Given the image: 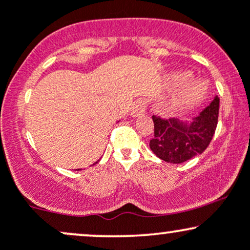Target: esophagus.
<instances>
[{"label":"esophagus","instance_id":"esophagus-1","mask_svg":"<svg viewBox=\"0 0 250 250\" xmlns=\"http://www.w3.org/2000/svg\"><path fill=\"white\" fill-rule=\"evenodd\" d=\"M146 109H147V102H146L145 100H137V101L133 104V107H131L130 115L133 117L142 115L146 111Z\"/></svg>","mask_w":250,"mask_h":250}]
</instances>
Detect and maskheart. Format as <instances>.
<instances>
[{
  "instance_id": "b5f03b06",
  "label": "heart",
  "mask_w": 250,
  "mask_h": 250,
  "mask_svg": "<svg viewBox=\"0 0 250 250\" xmlns=\"http://www.w3.org/2000/svg\"><path fill=\"white\" fill-rule=\"evenodd\" d=\"M183 77H185V75H177L176 76V79L177 80H182ZM196 90H195L194 88H190V87H187V88H185V89H182V90L180 91L179 93V95H177V97H176V102L179 103V102H182V103H185V102H190L191 100H194L195 97H196Z\"/></svg>"
}]
</instances>
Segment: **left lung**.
Returning <instances> with one entry per match:
<instances>
[{
  "instance_id": "1",
  "label": "left lung",
  "mask_w": 250,
  "mask_h": 250,
  "mask_svg": "<svg viewBox=\"0 0 250 250\" xmlns=\"http://www.w3.org/2000/svg\"><path fill=\"white\" fill-rule=\"evenodd\" d=\"M220 99H215L190 123L153 116L154 137L149 147L166 162L182 163L202 154L213 139L219 119Z\"/></svg>"
}]
</instances>
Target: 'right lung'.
I'll return each mask as SVG.
<instances>
[{
    "label": "right lung",
    "instance_id": "1",
    "mask_svg": "<svg viewBox=\"0 0 250 250\" xmlns=\"http://www.w3.org/2000/svg\"><path fill=\"white\" fill-rule=\"evenodd\" d=\"M95 163H97V162H95ZM95 163H94V165H95Z\"/></svg>",
    "mask_w": 250,
    "mask_h": 250
}]
</instances>
